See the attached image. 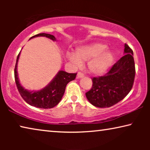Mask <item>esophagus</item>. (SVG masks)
I'll return each mask as SVG.
<instances>
[{"label":"esophagus","mask_w":150,"mask_h":150,"mask_svg":"<svg viewBox=\"0 0 150 150\" xmlns=\"http://www.w3.org/2000/svg\"><path fill=\"white\" fill-rule=\"evenodd\" d=\"M77 77L78 78H83L84 77V74L81 72H79L77 74Z\"/></svg>","instance_id":"obj_1"}]
</instances>
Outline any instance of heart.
<instances>
[{
	"label": "heart",
	"instance_id": "heart-1",
	"mask_svg": "<svg viewBox=\"0 0 150 150\" xmlns=\"http://www.w3.org/2000/svg\"><path fill=\"white\" fill-rule=\"evenodd\" d=\"M102 43H94L76 49L75 54L67 52L66 56L69 62L75 67H80L82 61H89L87 68L93 74L101 75L105 73L111 65L113 54Z\"/></svg>",
	"mask_w": 150,
	"mask_h": 150
}]
</instances>
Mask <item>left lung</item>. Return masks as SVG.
<instances>
[{"label":"left lung","instance_id":"left-lung-1","mask_svg":"<svg viewBox=\"0 0 150 150\" xmlns=\"http://www.w3.org/2000/svg\"><path fill=\"white\" fill-rule=\"evenodd\" d=\"M135 76L133 51L126 44L124 55L104 76L92 79L91 89L85 93L92 105L108 108L118 103L129 93Z\"/></svg>","mask_w":150,"mask_h":150}]
</instances>
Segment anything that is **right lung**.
I'll return each mask as SVG.
<instances>
[{"mask_svg": "<svg viewBox=\"0 0 150 150\" xmlns=\"http://www.w3.org/2000/svg\"><path fill=\"white\" fill-rule=\"evenodd\" d=\"M36 37H46L52 41H56L54 35L47 33H40L31 37L34 38ZM20 52L18 55L14 70L15 81L18 91L24 101L30 105L40 108H51L57 105L61 101L63 94L65 93V87L67 83L75 79L77 73L69 74L66 71L60 70L55 76L50 83L40 91H28L20 83L18 79L17 67Z\"/></svg>", "mask_w": 150, "mask_h": 150, "instance_id": "1", "label": "right lung"}]
</instances>
